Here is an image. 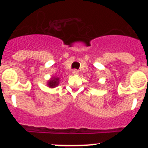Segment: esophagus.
<instances>
[{
    "mask_svg": "<svg viewBox=\"0 0 148 148\" xmlns=\"http://www.w3.org/2000/svg\"><path fill=\"white\" fill-rule=\"evenodd\" d=\"M72 73H73V75H78V71L77 70H73Z\"/></svg>",
    "mask_w": 148,
    "mask_h": 148,
    "instance_id": "34e87169",
    "label": "esophagus"
}]
</instances>
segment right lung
<instances>
[{"label":"right lung","mask_w":148,"mask_h":148,"mask_svg":"<svg viewBox=\"0 0 148 148\" xmlns=\"http://www.w3.org/2000/svg\"><path fill=\"white\" fill-rule=\"evenodd\" d=\"M60 82V78L58 77L53 76L52 78H50L49 81L47 83V85L49 87V88H55L59 84Z\"/></svg>","instance_id":"obj_1"}]
</instances>
